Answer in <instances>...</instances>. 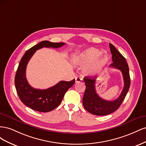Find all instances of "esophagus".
I'll return each instance as SVG.
<instances>
[{
    "label": "esophagus",
    "mask_w": 146,
    "mask_h": 146,
    "mask_svg": "<svg viewBox=\"0 0 146 146\" xmlns=\"http://www.w3.org/2000/svg\"><path fill=\"white\" fill-rule=\"evenodd\" d=\"M83 80V79L82 77H76V82L78 83V82H81Z\"/></svg>",
    "instance_id": "obj_1"
}]
</instances>
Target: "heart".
Wrapping results in <instances>:
<instances>
[{
	"instance_id": "obj_1",
	"label": "heart",
	"mask_w": 146,
	"mask_h": 146,
	"mask_svg": "<svg viewBox=\"0 0 146 146\" xmlns=\"http://www.w3.org/2000/svg\"><path fill=\"white\" fill-rule=\"evenodd\" d=\"M108 56L98 48L91 47L80 52L75 59L76 63L83 68H86L90 74H96L102 70L107 64Z\"/></svg>"
}]
</instances>
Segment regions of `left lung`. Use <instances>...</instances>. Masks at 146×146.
Instances as JSON below:
<instances>
[{
	"label": "left lung",
	"mask_w": 146,
	"mask_h": 146,
	"mask_svg": "<svg viewBox=\"0 0 146 146\" xmlns=\"http://www.w3.org/2000/svg\"><path fill=\"white\" fill-rule=\"evenodd\" d=\"M110 48L112 54L113 61L110 67L121 70L123 78L124 86L117 99L112 101L106 100L100 98L97 94L95 79L90 77H84L86 89L83 98V107L88 112L97 116L107 115L116 111L124 100L130 86L129 68L125 58L111 43H110Z\"/></svg>",
	"instance_id": "1"
}]
</instances>
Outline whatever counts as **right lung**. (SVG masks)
<instances>
[{"mask_svg": "<svg viewBox=\"0 0 146 146\" xmlns=\"http://www.w3.org/2000/svg\"><path fill=\"white\" fill-rule=\"evenodd\" d=\"M64 44V42L42 41L26 51L21 58L16 71L15 84L22 102L31 109L43 113L52 111L61 104L66 91L74 84L75 79L69 82L60 81L48 89L38 90L31 86L26 78L27 65L35 52L44 47L58 48Z\"/></svg>", "mask_w": 146, "mask_h": 146, "instance_id": "1", "label": "right lung"}]
</instances>
